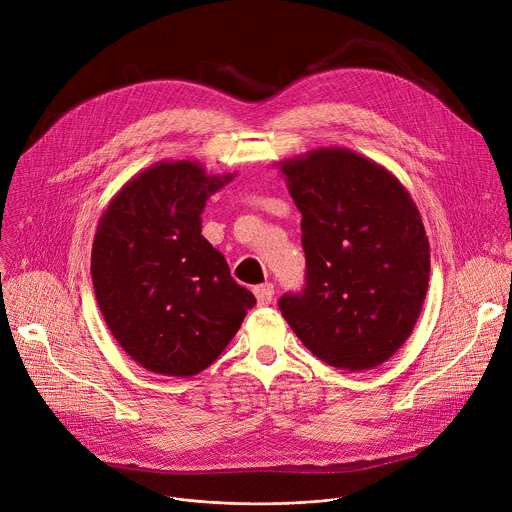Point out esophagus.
<instances>
[{
    "instance_id": "obj_1",
    "label": "esophagus",
    "mask_w": 512,
    "mask_h": 512,
    "mask_svg": "<svg viewBox=\"0 0 512 512\" xmlns=\"http://www.w3.org/2000/svg\"><path fill=\"white\" fill-rule=\"evenodd\" d=\"M253 291H255V298H257V304H259V306H269V304H271L273 294H275V289H273L271 283L259 285V287H255Z\"/></svg>"
}]
</instances>
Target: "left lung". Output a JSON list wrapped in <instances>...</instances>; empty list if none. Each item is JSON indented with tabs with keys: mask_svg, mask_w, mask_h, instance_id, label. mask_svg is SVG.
Segmentation results:
<instances>
[{
	"mask_svg": "<svg viewBox=\"0 0 512 512\" xmlns=\"http://www.w3.org/2000/svg\"><path fill=\"white\" fill-rule=\"evenodd\" d=\"M302 212L306 287L279 310L312 354L340 371L387 362L411 336L429 281V243L405 186L346 148L277 164Z\"/></svg>",
	"mask_w": 512,
	"mask_h": 512,
	"instance_id": "8db88e82",
	"label": "left lung"
}]
</instances>
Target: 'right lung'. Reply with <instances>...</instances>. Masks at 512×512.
Wrapping results in <instances>:
<instances>
[{
  "instance_id": "obj_1",
  "label": "right lung",
  "mask_w": 512,
  "mask_h": 512,
  "mask_svg": "<svg viewBox=\"0 0 512 512\" xmlns=\"http://www.w3.org/2000/svg\"><path fill=\"white\" fill-rule=\"evenodd\" d=\"M235 174L158 162L131 178L97 225L91 275L99 310L143 369L194 377L221 356L255 296L202 237V210Z\"/></svg>"
}]
</instances>
